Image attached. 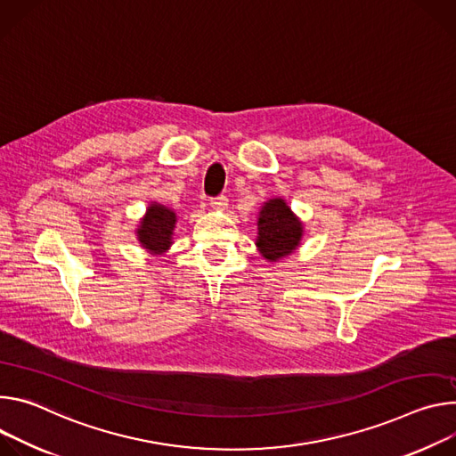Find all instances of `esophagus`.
I'll list each match as a JSON object with an SVG mask.
<instances>
[{
  "label": "esophagus",
  "instance_id": "1",
  "mask_svg": "<svg viewBox=\"0 0 456 456\" xmlns=\"http://www.w3.org/2000/svg\"><path fill=\"white\" fill-rule=\"evenodd\" d=\"M210 207H212L214 210H226V207H228V199H226L224 195L214 197V199H210Z\"/></svg>",
  "mask_w": 456,
  "mask_h": 456
}]
</instances>
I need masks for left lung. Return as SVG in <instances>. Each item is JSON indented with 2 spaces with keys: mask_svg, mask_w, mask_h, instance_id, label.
<instances>
[{
  "mask_svg": "<svg viewBox=\"0 0 456 456\" xmlns=\"http://www.w3.org/2000/svg\"><path fill=\"white\" fill-rule=\"evenodd\" d=\"M305 224L282 197L268 199L257 216V249L272 265L289 257L300 246Z\"/></svg>",
  "mask_w": 456,
  "mask_h": 456,
  "instance_id": "1",
  "label": "left lung"
}]
</instances>
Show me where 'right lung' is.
Wrapping results in <instances>:
<instances>
[{
	"label": "right lung",
	"mask_w": 456,
	"mask_h": 456,
	"mask_svg": "<svg viewBox=\"0 0 456 456\" xmlns=\"http://www.w3.org/2000/svg\"><path fill=\"white\" fill-rule=\"evenodd\" d=\"M175 224L177 214L172 208L161 205V202L151 200L135 228L141 248H144L148 254L156 257L165 256L174 244Z\"/></svg>",
	"instance_id": "right-lung-1"
}]
</instances>
